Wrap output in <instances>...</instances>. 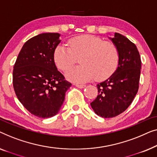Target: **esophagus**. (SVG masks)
I'll return each mask as SVG.
<instances>
[{"instance_id":"34e87169","label":"esophagus","mask_w":157,"mask_h":157,"mask_svg":"<svg viewBox=\"0 0 157 157\" xmlns=\"http://www.w3.org/2000/svg\"><path fill=\"white\" fill-rule=\"evenodd\" d=\"M75 85L77 87L80 88V89H82V88H85L86 87V85H79V84H75Z\"/></svg>"}]
</instances>
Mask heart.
<instances>
[{
    "instance_id": "heart-1",
    "label": "heart",
    "mask_w": 157,
    "mask_h": 157,
    "mask_svg": "<svg viewBox=\"0 0 157 157\" xmlns=\"http://www.w3.org/2000/svg\"><path fill=\"white\" fill-rule=\"evenodd\" d=\"M67 44L68 46L59 44L55 48L53 59L57 68L65 72L79 57L81 65L66 72L69 80L82 82L94 78L96 81H103L117 69L120 52L112 42L94 35H82L70 38Z\"/></svg>"
}]
</instances>
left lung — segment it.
Instances as JSON below:
<instances>
[{
    "instance_id": "obj_1",
    "label": "left lung",
    "mask_w": 157,
    "mask_h": 157,
    "mask_svg": "<svg viewBox=\"0 0 157 157\" xmlns=\"http://www.w3.org/2000/svg\"><path fill=\"white\" fill-rule=\"evenodd\" d=\"M111 40L120 52L117 69L97 85L98 95L90 103L94 112L104 118L114 117L131 105L139 90L142 65L137 48L127 37L115 33Z\"/></svg>"
}]
</instances>
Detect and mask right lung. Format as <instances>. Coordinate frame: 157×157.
<instances>
[{"mask_svg": "<svg viewBox=\"0 0 157 157\" xmlns=\"http://www.w3.org/2000/svg\"><path fill=\"white\" fill-rule=\"evenodd\" d=\"M59 34H39L24 44L15 61L13 85L24 107L35 116L52 117L59 111L72 84L57 70L53 52Z\"/></svg>", "mask_w": 157, "mask_h": 157, "instance_id": "add662e5", "label": "right lung"}]
</instances>
